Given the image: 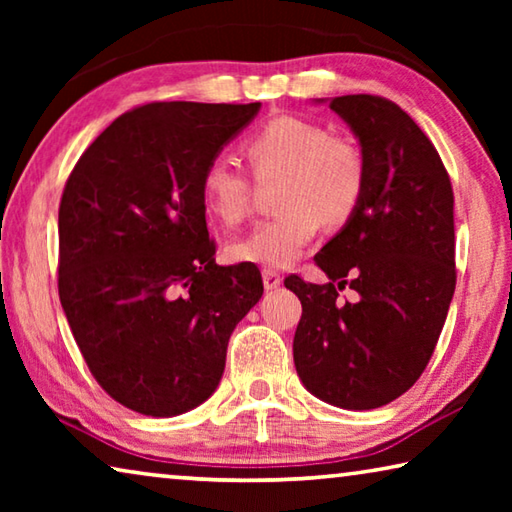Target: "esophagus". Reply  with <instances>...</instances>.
Here are the masks:
<instances>
[{"label": "esophagus", "mask_w": 512, "mask_h": 512, "mask_svg": "<svg viewBox=\"0 0 512 512\" xmlns=\"http://www.w3.org/2000/svg\"><path fill=\"white\" fill-rule=\"evenodd\" d=\"M262 280H264L266 291H275V289L282 284L280 273L273 271V268H264V271H262Z\"/></svg>", "instance_id": "34e87169"}]
</instances>
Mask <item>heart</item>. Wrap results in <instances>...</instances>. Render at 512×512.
I'll return each instance as SVG.
<instances>
[{
    "label": "heart",
    "mask_w": 512,
    "mask_h": 512,
    "mask_svg": "<svg viewBox=\"0 0 512 512\" xmlns=\"http://www.w3.org/2000/svg\"><path fill=\"white\" fill-rule=\"evenodd\" d=\"M246 155L257 178L282 176V210L232 241L228 253L235 262L287 268L314 241L320 221L341 225L357 210L366 185L361 153L314 121L275 117L248 137ZM201 196L216 219L237 223L248 212L250 178L235 160L216 155L201 176Z\"/></svg>",
    "instance_id": "1"
}]
</instances>
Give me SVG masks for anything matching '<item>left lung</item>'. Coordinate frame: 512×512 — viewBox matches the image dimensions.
Wrapping results in <instances>:
<instances>
[{
    "mask_svg": "<svg viewBox=\"0 0 512 512\" xmlns=\"http://www.w3.org/2000/svg\"><path fill=\"white\" fill-rule=\"evenodd\" d=\"M329 103L357 137L366 185L314 262L327 284L289 275L302 302L293 361L311 395L348 411L393 402L418 381L454 296V192L420 126L372 94ZM358 293L341 303L338 291Z\"/></svg>",
    "mask_w": 512,
    "mask_h": 512,
    "instance_id": "obj_1",
    "label": "left lung"
}]
</instances>
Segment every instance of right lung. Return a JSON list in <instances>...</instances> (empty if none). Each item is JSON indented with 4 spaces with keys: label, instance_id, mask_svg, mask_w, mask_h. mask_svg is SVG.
<instances>
[{
    "label": "right lung",
    "instance_id": "add662e5",
    "mask_svg": "<svg viewBox=\"0 0 512 512\" xmlns=\"http://www.w3.org/2000/svg\"><path fill=\"white\" fill-rule=\"evenodd\" d=\"M262 103L162 101L126 112L69 176L58 293L112 400L153 418L196 409L225 370L232 329L264 293L255 264L219 266L201 176Z\"/></svg>",
    "mask_w": 512,
    "mask_h": 512
}]
</instances>
